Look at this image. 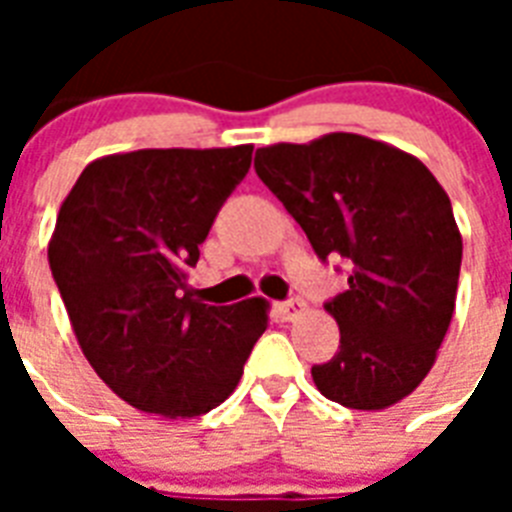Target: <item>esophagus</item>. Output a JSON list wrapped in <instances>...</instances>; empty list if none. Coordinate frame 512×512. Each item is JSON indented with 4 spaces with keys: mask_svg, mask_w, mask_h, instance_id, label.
Listing matches in <instances>:
<instances>
[{
    "mask_svg": "<svg viewBox=\"0 0 512 512\" xmlns=\"http://www.w3.org/2000/svg\"><path fill=\"white\" fill-rule=\"evenodd\" d=\"M305 311H308V305H305V300H300V297H292V300L279 305V316L284 321H297Z\"/></svg>",
    "mask_w": 512,
    "mask_h": 512,
    "instance_id": "34e87169",
    "label": "esophagus"
}]
</instances>
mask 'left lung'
I'll return each mask as SVG.
<instances>
[{"instance_id":"left-lung-1","label":"left lung","mask_w":512,"mask_h":512,"mask_svg":"<svg viewBox=\"0 0 512 512\" xmlns=\"http://www.w3.org/2000/svg\"><path fill=\"white\" fill-rule=\"evenodd\" d=\"M255 170L321 260L353 265L324 305L340 350L311 369L316 388L364 412L398 404L436 364L457 300L462 236L446 191L417 156L353 132L257 148Z\"/></svg>"}]
</instances>
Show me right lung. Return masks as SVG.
Masks as SVG:
<instances>
[{"label":"right lung","instance_id":"add662e5","mask_svg":"<svg viewBox=\"0 0 512 512\" xmlns=\"http://www.w3.org/2000/svg\"><path fill=\"white\" fill-rule=\"evenodd\" d=\"M252 146L143 148L100 156L60 204L47 257L76 342L140 412L188 420L239 385L268 300L204 305L185 292Z\"/></svg>","mask_w":512,"mask_h":512}]
</instances>
